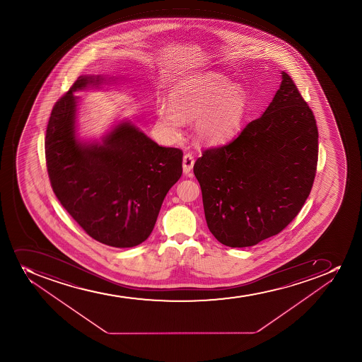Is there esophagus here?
I'll use <instances>...</instances> for the list:
<instances>
[{
	"label": "esophagus",
	"instance_id": "34e87169",
	"mask_svg": "<svg viewBox=\"0 0 362 362\" xmlns=\"http://www.w3.org/2000/svg\"><path fill=\"white\" fill-rule=\"evenodd\" d=\"M194 158L191 153H185L183 157V172L185 175L190 173L194 168Z\"/></svg>",
	"mask_w": 362,
	"mask_h": 362
}]
</instances>
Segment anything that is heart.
Wrapping results in <instances>:
<instances>
[{
	"label": "heart",
	"instance_id": "b5f03b06",
	"mask_svg": "<svg viewBox=\"0 0 362 362\" xmlns=\"http://www.w3.org/2000/svg\"><path fill=\"white\" fill-rule=\"evenodd\" d=\"M170 106L159 105V122L175 133L183 120L197 118L196 136L215 145L236 136L242 129L250 101L247 92L216 74H203L175 83L168 93Z\"/></svg>",
	"mask_w": 362,
	"mask_h": 362
}]
</instances>
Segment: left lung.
<instances>
[{"label": "left lung", "mask_w": 362, "mask_h": 362, "mask_svg": "<svg viewBox=\"0 0 362 362\" xmlns=\"http://www.w3.org/2000/svg\"><path fill=\"white\" fill-rule=\"evenodd\" d=\"M317 156L315 117L282 72L263 115L194 163L212 235L226 247H244L281 233L312 191Z\"/></svg>", "instance_id": "1"}]
</instances>
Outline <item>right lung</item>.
I'll return each mask as SVG.
<instances>
[{
  "instance_id": "obj_1",
  "label": "right lung",
  "mask_w": 362,
  "mask_h": 362,
  "mask_svg": "<svg viewBox=\"0 0 362 362\" xmlns=\"http://www.w3.org/2000/svg\"><path fill=\"white\" fill-rule=\"evenodd\" d=\"M100 76H81L54 105L45 139L50 185L66 211L92 238L132 247L150 236L168 190L183 172V151L159 146L131 122L103 143L76 136V97Z\"/></svg>"
}]
</instances>
